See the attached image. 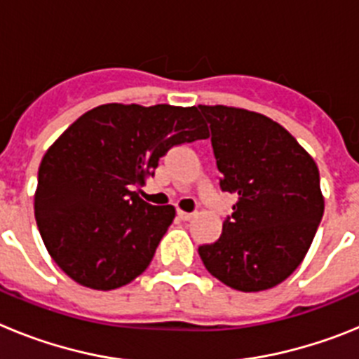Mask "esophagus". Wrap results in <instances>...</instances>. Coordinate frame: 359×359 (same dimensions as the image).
<instances>
[{
    "label": "esophagus",
    "instance_id": "esophagus-1",
    "mask_svg": "<svg viewBox=\"0 0 359 359\" xmlns=\"http://www.w3.org/2000/svg\"><path fill=\"white\" fill-rule=\"evenodd\" d=\"M177 215L183 219V221H190V219L194 217L196 212H183V210H177Z\"/></svg>",
    "mask_w": 359,
    "mask_h": 359
}]
</instances>
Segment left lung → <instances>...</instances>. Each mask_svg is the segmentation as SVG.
<instances>
[{"mask_svg":"<svg viewBox=\"0 0 359 359\" xmlns=\"http://www.w3.org/2000/svg\"><path fill=\"white\" fill-rule=\"evenodd\" d=\"M199 113L210 123L221 189L237 194L221 237L199 246V257L231 290L275 287L304 261L322 221L318 167L261 113L228 106H199Z\"/></svg>","mask_w":359,"mask_h":359,"instance_id":"obj_1","label":"left lung"}]
</instances>
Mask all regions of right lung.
I'll list each match as a JSON object with an SVG mask.
<instances>
[{
  "mask_svg": "<svg viewBox=\"0 0 359 359\" xmlns=\"http://www.w3.org/2000/svg\"><path fill=\"white\" fill-rule=\"evenodd\" d=\"M208 138L198 107L104 104L84 113L46 151L34 210L55 264L81 286L122 287L142 275L176 210L136 187L174 145Z\"/></svg>",
  "mask_w": 359,
  "mask_h": 359,
  "instance_id": "1",
  "label": "right lung"
}]
</instances>
